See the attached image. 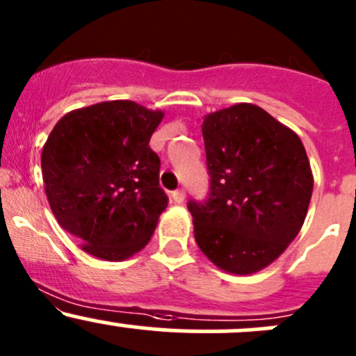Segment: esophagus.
<instances>
[{
	"mask_svg": "<svg viewBox=\"0 0 356 356\" xmlns=\"http://www.w3.org/2000/svg\"><path fill=\"white\" fill-rule=\"evenodd\" d=\"M184 197H186V191L184 189H177V191H174V193H172V200H174V203L181 204L182 201H184Z\"/></svg>",
	"mask_w": 356,
	"mask_h": 356,
	"instance_id": "1",
	"label": "esophagus"
}]
</instances>
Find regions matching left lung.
Listing matches in <instances>:
<instances>
[{
  "instance_id": "left-lung-1",
  "label": "left lung",
  "mask_w": 356,
  "mask_h": 356,
  "mask_svg": "<svg viewBox=\"0 0 356 356\" xmlns=\"http://www.w3.org/2000/svg\"><path fill=\"white\" fill-rule=\"evenodd\" d=\"M201 129L209 194L188 203L197 245L223 271H261L304 225L314 188L304 145L254 104L211 112Z\"/></svg>"
}]
</instances>
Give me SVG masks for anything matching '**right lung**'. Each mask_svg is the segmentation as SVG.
I'll return each instance as SVG.
<instances>
[{
    "instance_id": "right-lung-1",
    "label": "right lung",
    "mask_w": 356,
    "mask_h": 356,
    "mask_svg": "<svg viewBox=\"0 0 356 356\" xmlns=\"http://www.w3.org/2000/svg\"><path fill=\"white\" fill-rule=\"evenodd\" d=\"M162 119V111L111 100L68 112L51 131L40 155L47 201L90 256L124 261L152 238L168 203L148 147Z\"/></svg>"
}]
</instances>
